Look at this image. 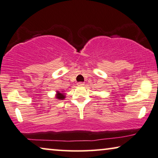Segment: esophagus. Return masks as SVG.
<instances>
[{"label": "esophagus", "mask_w": 158, "mask_h": 158, "mask_svg": "<svg viewBox=\"0 0 158 158\" xmlns=\"http://www.w3.org/2000/svg\"><path fill=\"white\" fill-rule=\"evenodd\" d=\"M84 85V84L83 83V82H78V83H77V86H82Z\"/></svg>", "instance_id": "34e87169"}]
</instances>
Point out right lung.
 Instances as JSON below:
<instances>
[{"label": "right lung", "instance_id": "1", "mask_svg": "<svg viewBox=\"0 0 158 158\" xmlns=\"http://www.w3.org/2000/svg\"><path fill=\"white\" fill-rule=\"evenodd\" d=\"M65 93H64V91H56V95H55V98L57 100H64L65 98Z\"/></svg>", "mask_w": 158, "mask_h": 158}]
</instances>
